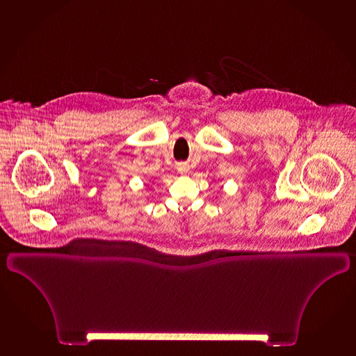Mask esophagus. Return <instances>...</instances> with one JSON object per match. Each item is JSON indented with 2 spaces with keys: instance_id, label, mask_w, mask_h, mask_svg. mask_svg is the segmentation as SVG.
<instances>
[{
  "instance_id": "esophagus-1",
  "label": "esophagus",
  "mask_w": 356,
  "mask_h": 356,
  "mask_svg": "<svg viewBox=\"0 0 356 356\" xmlns=\"http://www.w3.org/2000/svg\"><path fill=\"white\" fill-rule=\"evenodd\" d=\"M177 170H179V172H180L181 175H186L187 172H188V170H190V166H188L187 163H180V165L177 166Z\"/></svg>"
}]
</instances>
